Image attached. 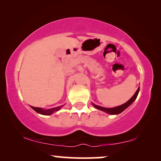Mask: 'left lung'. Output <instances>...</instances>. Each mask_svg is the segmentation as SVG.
I'll use <instances>...</instances> for the list:
<instances>
[{
	"mask_svg": "<svg viewBox=\"0 0 161 161\" xmlns=\"http://www.w3.org/2000/svg\"><path fill=\"white\" fill-rule=\"evenodd\" d=\"M139 89H140V88L138 87L137 91L136 92V93L133 94V96L127 102H126L125 103H124V104H122L121 105H119V106H117V107L104 108V107L100 106V105L94 104V103H92V105H93V106L97 109H99V110H100V111H104V112H105V113L111 114V115H116V114H119L122 113V111H124L127 108H128L130 105L132 103H133L134 101L136 100V99L137 98L138 92H139Z\"/></svg>",
	"mask_w": 161,
	"mask_h": 161,
	"instance_id": "left-lung-1",
	"label": "left lung"
}]
</instances>
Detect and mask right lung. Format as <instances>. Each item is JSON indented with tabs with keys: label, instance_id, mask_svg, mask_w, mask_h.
<instances>
[{
	"label": "right lung",
	"instance_id": "add662e5",
	"mask_svg": "<svg viewBox=\"0 0 161 161\" xmlns=\"http://www.w3.org/2000/svg\"><path fill=\"white\" fill-rule=\"evenodd\" d=\"M63 106L64 105H60V106L53 108H50V109H44V108H36L33 106H31V108L34 109L36 113L42 114V115L48 116V115H51V114H53L54 112L58 111V110H60Z\"/></svg>",
	"mask_w": 161,
	"mask_h": 161
}]
</instances>
